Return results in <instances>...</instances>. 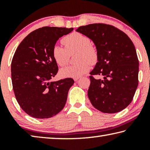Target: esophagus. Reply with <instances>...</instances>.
<instances>
[{"instance_id":"34e87169","label":"esophagus","mask_w":150,"mask_h":150,"mask_svg":"<svg viewBox=\"0 0 150 150\" xmlns=\"http://www.w3.org/2000/svg\"><path fill=\"white\" fill-rule=\"evenodd\" d=\"M80 77H74V78H73V79H74V81H78V79H79Z\"/></svg>"}]
</instances>
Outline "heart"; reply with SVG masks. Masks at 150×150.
<instances>
[{
	"label": "heart",
	"instance_id": "obj_1",
	"mask_svg": "<svg viewBox=\"0 0 150 150\" xmlns=\"http://www.w3.org/2000/svg\"><path fill=\"white\" fill-rule=\"evenodd\" d=\"M65 45L63 47L55 45L53 48V57L61 67L69 62L70 55L77 52V64L69 65L60 70L59 74L63 77H79L85 74L91 67V63H95L98 58V53L95 47L91 45L90 39L78 32L66 35L62 40Z\"/></svg>",
	"mask_w": 150,
	"mask_h": 150
}]
</instances>
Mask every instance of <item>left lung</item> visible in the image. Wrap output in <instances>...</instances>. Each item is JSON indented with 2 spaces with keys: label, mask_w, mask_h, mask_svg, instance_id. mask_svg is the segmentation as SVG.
<instances>
[{
  "label": "left lung",
  "mask_w": 150,
  "mask_h": 150,
  "mask_svg": "<svg viewBox=\"0 0 150 150\" xmlns=\"http://www.w3.org/2000/svg\"><path fill=\"white\" fill-rule=\"evenodd\" d=\"M76 32L95 45L97 63L91 71L88 96L92 105L104 113L118 112L132 100L138 85L139 62L132 40L125 33L105 24L80 26Z\"/></svg>",
  "instance_id": "8db88e82"
}]
</instances>
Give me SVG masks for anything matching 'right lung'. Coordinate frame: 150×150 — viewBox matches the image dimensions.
Wrapping results in <instances>:
<instances>
[{
	"instance_id": "right-lung-1",
	"label": "right lung",
	"mask_w": 150,
	"mask_h": 150,
	"mask_svg": "<svg viewBox=\"0 0 150 150\" xmlns=\"http://www.w3.org/2000/svg\"><path fill=\"white\" fill-rule=\"evenodd\" d=\"M73 28L43 27L30 33L20 43L11 63V77L15 96L20 107L32 117L49 118L62 110L74 81L66 78L50 80L58 66L53 48L59 38Z\"/></svg>"
}]
</instances>
